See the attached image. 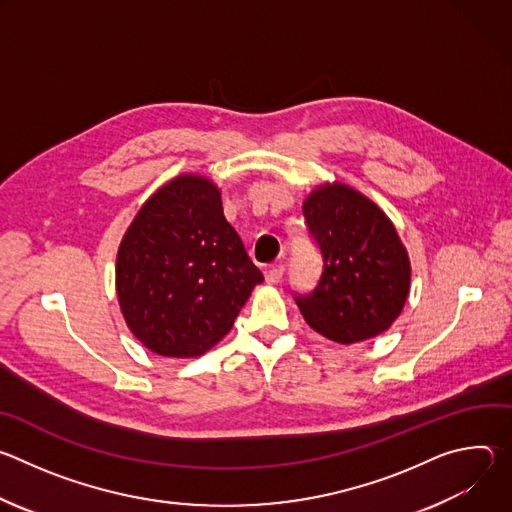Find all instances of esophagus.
<instances>
[{"label":"esophagus","mask_w":512,"mask_h":512,"mask_svg":"<svg viewBox=\"0 0 512 512\" xmlns=\"http://www.w3.org/2000/svg\"><path fill=\"white\" fill-rule=\"evenodd\" d=\"M281 277H283V265H275V267L265 271V281L269 285H277L281 281Z\"/></svg>","instance_id":"34e87169"}]
</instances>
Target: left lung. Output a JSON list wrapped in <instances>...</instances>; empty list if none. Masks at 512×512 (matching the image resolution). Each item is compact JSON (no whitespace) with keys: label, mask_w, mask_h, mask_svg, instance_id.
<instances>
[{"label":"left lung","mask_w":512,"mask_h":512,"mask_svg":"<svg viewBox=\"0 0 512 512\" xmlns=\"http://www.w3.org/2000/svg\"><path fill=\"white\" fill-rule=\"evenodd\" d=\"M324 257L322 277L296 304L324 338L354 344L391 328L411 289L409 253L379 204L342 182H324L304 200Z\"/></svg>","instance_id":"8db88e82"}]
</instances>
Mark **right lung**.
Returning a JSON list of instances; mask_svg holds the SVG:
<instances>
[{"label":"right lung","mask_w":512,"mask_h":512,"mask_svg":"<svg viewBox=\"0 0 512 512\" xmlns=\"http://www.w3.org/2000/svg\"><path fill=\"white\" fill-rule=\"evenodd\" d=\"M263 281L223 212L221 188L180 174L141 204L115 263L131 334L152 352L194 358L221 342Z\"/></svg>","instance_id":"add662e5"}]
</instances>
